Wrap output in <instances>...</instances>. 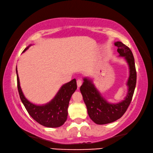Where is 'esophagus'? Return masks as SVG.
Listing matches in <instances>:
<instances>
[{"mask_svg":"<svg viewBox=\"0 0 153 153\" xmlns=\"http://www.w3.org/2000/svg\"><path fill=\"white\" fill-rule=\"evenodd\" d=\"M82 81L81 80V79H77V87H78V88L82 85Z\"/></svg>","mask_w":153,"mask_h":153,"instance_id":"obj_1","label":"esophagus"}]
</instances>
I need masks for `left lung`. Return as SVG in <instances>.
<instances>
[{"mask_svg": "<svg viewBox=\"0 0 153 153\" xmlns=\"http://www.w3.org/2000/svg\"><path fill=\"white\" fill-rule=\"evenodd\" d=\"M114 44L118 48L117 52L121 56L125 58L129 66L130 76L127 82L129 91L125 100L116 104L108 103L100 95L91 80L85 78L80 87L81 93L86 105L89 117L98 125L114 122L122 117L130 105L136 85L137 73L131 50L122 42H118Z\"/></svg>", "mask_w": 153, "mask_h": 153, "instance_id": "left-lung-1", "label": "left lung"}]
</instances>
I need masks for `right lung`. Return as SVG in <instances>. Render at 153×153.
<instances>
[{
	"label": "right lung",
	"instance_id": "add662e5",
	"mask_svg": "<svg viewBox=\"0 0 153 153\" xmlns=\"http://www.w3.org/2000/svg\"><path fill=\"white\" fill-rule=\"evenodd\" d=\"M28 48H25L24 52ZM16 73L17 84L20 99L31 117L46 127H59L63 125L67 118V108L70 99L77 88L76 79H72L62 86L54 99L49 103L45 105H36L29 102L24 97L20 86L17 68Z\"/></svg>",
	"mask_w": 153,
	"mask_h": 153
}]
</instances>
